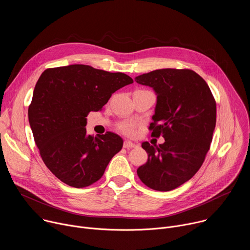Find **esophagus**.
Listing matches in <instances>:
<instances>
[{"label":"esophagus","mask_w":250,"mask_h":250,"mask_svg":"<svg viewBox=\"0 0 250 250\" xmlns=\"http://www.w3.org/2000/svg\"><path fill=\"white\" fill-rule=\"evenodd\" d=\"M135 146H136L133 144V142H131L129 140H125V142H124V147H125V148H133Z\"/></svg>","instance_id":"1"}]
</instances>
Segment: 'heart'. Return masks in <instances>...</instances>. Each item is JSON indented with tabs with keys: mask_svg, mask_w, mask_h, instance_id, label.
Segmentation results:
<instances>
[{
	"mask_svg": "<svg viewBox=\"0 0 250 250\" xmlns=\"http://www.w3.org/2000/svg\"><path fill=\"white\" fill-rule=\"evenodd\" d=\"M122 130L125 133H131L132 132V127L130 125H124L122 127Z\"/></svg>",
	"mask_w": 250,
	"mask_h": 250,
	"instance_id": "heart-1",
	"label": "heart"
}]
</instances>
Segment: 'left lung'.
<instances>
[{"label": "left lung", "mask_w": 250, "mask_h": 250, "mask_svg": "<svg viewBox=\"0 0 250 250\" xmlns=\"http://www.w3.org/2000/svg\"><path fill=\"white\" fill-rule=\"evenodd\" d=\"M157 96L149 129L162 145L142 142L147 162L137 169L139 179L161 192L181 186L198 172L209 149L217 105L206 81L190 69H158L135 77Z\"/></svg>", "instance_id": "1"}]
</instances>
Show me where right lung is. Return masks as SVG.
Here are the masks:
<instances>
[{"label": "right lung", "mask_w": 250, "mask_h": 250, "mask_svg": "<svg viewBox=\"0 0 250 250\" xmlns=\"http://www.w3.org/2000/svg\"><path fill=\"white\" fill-rule=\"evenodd\" d=\"M133 83L126 74L73 64L43 71L34 87L28 122L46 167L65 184L84 188L97 182L123 147L106 131L87 134L86 117L101 111L117 90Z\"/></svg>", "instance_id": "add662e5"}]
</instances>
